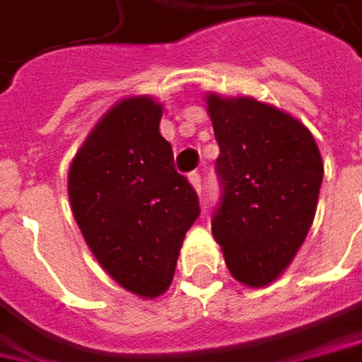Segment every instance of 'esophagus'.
I'll return each mask as SVG.
<instances>
[{"instance_id": "esophagus-1", "label": "esophagus", "mask_w": 362, "mask_h": 362, "mask_svg": "<svg viewBox=\"0 0 362 362\" xmlns=\"http://www.w3.org/2000/svg\"><path fill=\"white\" fill-rule=\"evenodd\" d=\"M188 182L192 184V188H194L197 192H201V176H199L197 172H192V174H188Z\"/></svg>"}]
</instances>
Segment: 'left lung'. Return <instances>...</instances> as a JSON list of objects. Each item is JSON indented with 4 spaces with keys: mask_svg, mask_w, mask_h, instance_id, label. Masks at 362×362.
<instances>
[{
    "mask_svg": "<svg viewBox=\"0 0 362 362\" xmlns=\"http://www.w3.org/2000/svg\"><path fill=\"white\" fill-rule=\"evenodd\" d=\"M223 184L211 232L230 274L250 288L286 272L311 230L323 159L311 130L252 97L205 95Z\"/></svg>",
    "mask_w": 362,
    "mask_h": 362,
    "instance_id": "8db88e82",
    "label": "left lung"
}]
</instances>
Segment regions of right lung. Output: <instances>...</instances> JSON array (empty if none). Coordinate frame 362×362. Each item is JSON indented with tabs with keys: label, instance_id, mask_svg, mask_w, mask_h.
Instances as JSON below:
<instances>
[{
	"label": "right lung",
	"instance_id": "1",
	"mask_svg": "<svg viewBox=\"0 0 362 362\" xmlns=\"http://www.w3.org/2000/svg\"><path fill=\"white\" fill-rule=\"evenodd\" d=\"M163 105L124 97L93 126L68 172L74 219L99 265L124 290L161 296L176 272L182 240L199 217V199L174 170L159 132Z\"/></svg>",
	"mask_w": 362,
	"mask_h": 362
}]
</instances>
